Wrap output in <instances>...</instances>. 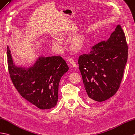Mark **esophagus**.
Returning <instances> with one entry per match:
<instances>
[{"label": "esophagus", "instance_id": "1", "mask_svg": "<svg viewBox=\"0 0 135 135\" xmlns=\"http://www.w3.org/2000/svg\"><path fill=\"white\" fill-rule=\"evenodd\" d=\"M68 62H70V64L74 68H76L77 67V65L76 64V62L74 61V59L72 57H69L68 59Z\"/></svg>", "mask_w": 135, "mask_h": 135}]
</instances>
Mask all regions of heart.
Here are the masks:
<instances>
[{
	"label": "heart",
	"mask_w": 135,
	"mask_h": 135,
	"mask_svg": "<svg viewBox=\"0 0 135 135\" xmlns=\"http://www.w3.org/2000/svg\"><path fill=\"white\" fill-rule=\"evenodd\" d=\"M53 43H54V44L55 45H60L62 44V40L59 38H55L54 39H53Z\"/></svg>",
	"instance_id": "b5f03b06"
}]
</instances>
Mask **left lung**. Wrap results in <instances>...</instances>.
<instances>
[{
    "label": "left lung",
    "instance_id": "left-lung-1",
    "mask_svg": "<svg viewBox=\"0 0 135 135\" xmlns=\"http://www.w3.org/2000/svg\"><path fill=\"white\" fill-rule=\"evenodd\" d=\"M80 55L79 68L87 97L90 101L102 102L113 96L120 87L128 59V45L120 25L109 38Z\"/></svg>",
    "mask_w": 135,
    "mask_h": 135
}]
</instances>
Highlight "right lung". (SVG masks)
Masks as SVG:
<instances>
[{
    "instance_id": "1",
    "label": "right lung",
    "mask_w": 135,
    "mask_h": 135,
    "mask_svg": "<svg viewBox=\"0 0 135 135\" xmlns=\"http://www.w3.org/2000/svg\"><path fill=\"white\" fill-rule=\"evenodd\" d=\"M9 74L21 95L40 109L52 108L58 101L59 84L69 70L61 56H40L28 68L15 64L7 46Z\"/></svg>"
}]
</instances>
